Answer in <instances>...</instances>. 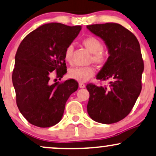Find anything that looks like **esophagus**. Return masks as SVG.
<instances>
[{
	"label": "esophagus",
	"mask_w": 156,
	"mask_h": 156,
	"mask_svg": "<svg viewBox=\"0 0 156 156\" xmlns=\"http://www.w3.org/2000/svg\"><path fill=\"white\" fill-rule=\"evenodd\" d=\"M85 84H84L83 83H81V82H80L79 83V87L80 88V89H83V88H85Z\"/></svg>",
	"instance_id": "1"
}]
</instances>
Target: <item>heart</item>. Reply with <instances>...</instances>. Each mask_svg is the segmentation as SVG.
Masks as SVG:
<instances>
[{"instance_id": "b5f03b06", "label": "heart", "mask_w": 156, "mask_h": 156, "mask_svg": "<svg viewBox=\"0 0 156 156\" xmlns=\"http://www.w3.org/2000/svg\"><path fill=\"white\" fill-rule=\"evenodd\" d=\"M83 46L92 53V61L98 65H101L105 62L106 54L102 50V44L97 37L90 36L84 38L82 41ZM73 47L72 45H70L66 48L65 51V61L67 62H71L73 57ZM95 69L93 66L85 67H75L70 69L68 72V76L70 78L76 79L78 81H86L90 77L94 75Z\"/></svg>"}]
</instances>
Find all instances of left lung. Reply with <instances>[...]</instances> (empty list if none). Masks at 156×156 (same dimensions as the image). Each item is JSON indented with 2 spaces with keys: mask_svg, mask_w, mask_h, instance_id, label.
<instances>
[{
  "mask_svg": "<svg viewBox=\"0 0 156 156\" xmlns=\"http://www.w3.org/2000/svg\"><path fill=\"white\" fill-rule=\"evenodd\" d=\"M86 27L105 41L110 54L97 79L110 80L104 87L87 84L88 114L98 123H116L129 115L141 92L144 62L140 44L132 32L119 24Z\"/></svg>",
  "mask_w": 156,
  "mask_h": 156,
  "instance_id": "1",
  "label": "left lung"
}]
</instances>
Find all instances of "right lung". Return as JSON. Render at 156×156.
Returning <instances> with one entry per match:
<instances>
[{
    "mask_svg": "<svg viewBox=\"0 0 156 156\" xmlns=\"http://www.w3.org/2000/svg\"><path fill=\"white\" fill-rule=\"evenodd\" d=\"M80 30L81 26L45 24L29 33L19 46L12 82L19 110L31 124L46 128L59 123L67 99L78 89L73 79L53 84L49 80L53 71L57 78L67 73L65 51Z\"/></svg>",
    "mask_w": 156,
    "mask_h": 156,
    "instance_id": "1",
    "label": "right lung"
}]
</instances>
